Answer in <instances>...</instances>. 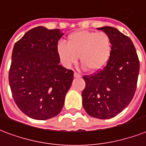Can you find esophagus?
Masks as SVG:
<instances>
[{"label": "esophagus", "instance_id": "obj_1", "mask_svg": "<svg viewBox=\"0 0 146 146\" xmlns=\"http://www.w3.org/2000/svg\"><path fill=\"white\" fill-rule=\"evenodd\" d=\"M74 78H81V75L80 74H78V73H77V72H74Z\"/></svg>", "mask_w": 146, "mask_h": 146}]
</instances>
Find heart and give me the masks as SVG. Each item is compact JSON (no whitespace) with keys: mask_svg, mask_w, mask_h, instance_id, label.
<instances>
[{"mask_svg":"<svg viewBox=\"0 0 146 146\" xmlns=\"http://www.w3.org/2000/svg\"><path fill=\"white\" fill-rule=\"evenodd\" d=\"M110 38L104 32L78 31L68 37L67 44L57 46V53L61 62L66 68L80 62L89 72H98L107 65L111 55Z\"/></svg>","mask_w":146,"mask_h":146,"instance_id":"b5f03b06","label":"heart"}]
</instances>
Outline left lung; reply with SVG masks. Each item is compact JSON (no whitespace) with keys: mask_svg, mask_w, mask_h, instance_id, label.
I'll list each match as a JSON object with an SVG mask.
<instances>
[{"mask_svg":"<svg viewBox=\"0 0 146 146\" xmlns=\"http://www.w3.org/2000/svg\"><path fill=\"white\" fill-rule=\"evenodd\" d=\"M110 38L111 55L107 65L94 74L84 75L82 102L87 113L110 119L126 108L135 94L139 61L129 37L111 27L98 28Z\"/></svg>","mask_w":146,"mask_h":146,"instance_id":"obj_1","label":"left lung"}]
</instances>
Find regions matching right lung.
Masks as SVG:
<instances>
[{"label": "right lung", "instance_id": "1", "mask_svg": "<svg viewBox=\"0 0 146 146\" xmlns=\"http://www.w3.org/2000/svg\"><path fill=\"white\" fill-rule=\"evenodd\" d=\"M58 29L35 27L25 33L13 48L9 70L11 93L19 109L30 118L45 120L62 109L74 72L61 65Z\"/></svg>", "mask_w": 146, "mask_h": 146}]
</instances>
